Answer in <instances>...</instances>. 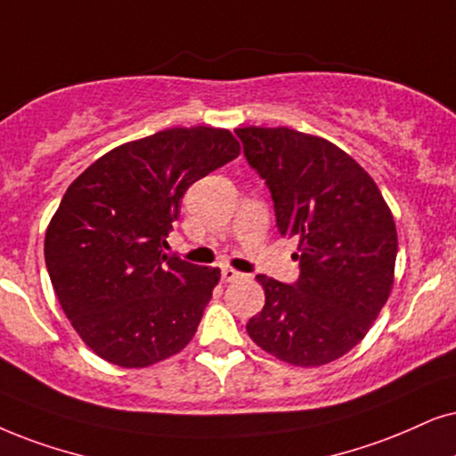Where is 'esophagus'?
<instances>
[{"instance_id": "1", "label": "esophagus", "mask_w": 456, "mask_h": 456, "mask_svg": "<svg viewBox=\"0 0 456 456\" xmlns=\"http://www.w3.org/2000/svg\"><path fill=\"white\" fill-rule=\"evenodd\" d=\"M221 278H223V281H235V280L241 278V273H240V271L232 269V267H223Z\"/></svg>"}]
</instances>
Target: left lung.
I'll return each instance as SVG.
<instances>
[{"instance_id": "left-lung-1", "label": "left lung", "mask_w": 456, "mask_h": 456, "mask_svg": "<svg viewBox=\"0 0 456 456\" xmlns=\"http://www.w3.org/2000/svg\"><path fill=\"white\" fill-rule=\"evenodd\" d=\"M250 168L273 200L275 224L298 240V280L256 275L265 307L246 324L258 347L322 366L366 337L394 286L397 233L377 183L343 149L290 128H238Z\"/></svg>"}]
</instances>
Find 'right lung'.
I'll return each mask as SVG.
<instances>
[{
	"label": "right lung",
	"instance_id": "add662e5",
	"mask_svg": "<svg viewBox=\"0 0 456 456\" xmlns=\"http://www.w3.org/2000/svg\"><path fill=\"white\" fill-rule=\"evenodd\" d=\"M238 155L229 130L170 128L111 149L69 185L45 232V267L102 360L145 368L193 338L221 269L166 255V238L187 189Z\"/></svg>",
	"mask_w": 456,
	"mask_h": 456
}]
</instances>
